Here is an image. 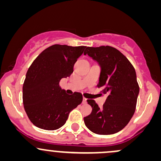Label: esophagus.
Masks as SVG:
<instances>
[{
    "label": "esophagus",
    "instance_id": "obj_1",
    "mask_svg": "<svg viewBox=\"0 0 161 161\" xmlns=\"http://www.w3.org/2000/svg\"><path fill=\"white\" fill-rule=\"evenodd\" d=\"M82 102H83L84 104H86V102H87V98H83V100H82Z\"/></svg>",
    "mask_w": 161,
    "mask_h": 161
}]
</instances>
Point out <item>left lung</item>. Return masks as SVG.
Here are the masks:
<instances>
[{
	"instance_id": "1",
	"label": "left lung",
	"mask_w": 161,
	"mask_h": 161,
	"mask_svg": "<svg viewBox=\"0 0 161 161\" xmlns=\"http://www.w3.org/2000/svg\"><path fill=\"white\" fill-rule=\"evenodd\" d=\"M86 54L99 65L98 87L108 97L102 108L94 100L87 101L92 111L84 118L85 125L98 135L115 134L128 125L135 112L139 94L135 69L119 50L109 46L86 47Z\"/></svg>"
}]
</instances>
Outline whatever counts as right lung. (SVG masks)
<instances>
[{"instance_id":"add662e5","label":"right lung","mask_w":161,"mask_h":161,"mask_svg":"<svg viewBox=\"0 0 161 161\" xmlns=\"http://www.w3.org/2000/svg\"><path fill=\"white\" fill-rule=\"evenodd\" d=\"M86 48L55 44L43 50L28 69L23 86V102L35 126L58 129L65 125L69 112L82 103L81 93L66 94L59 82L70 76Z\"/></svg>"}]
</instances>
